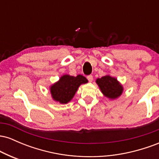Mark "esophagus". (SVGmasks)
<instances>
[{
	"mask_svg": "<svg viewBox=\"0 0 159 159\" xmlns=\"http://www.w3.org/2000/svg\"><path fill=\"white\" fill-rule=\"evenodd\" d=\"M87 80H88V81L90 82H92L93 80V75H91L87 76Z\"/></svg>",
	"mask_w": 159,
	"mask_h": 159,
	"instance_id": "obj_1",
	"label": "esophagus"
}]
</instances>
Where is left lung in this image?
I'll return each mask as SVG.
<instances>
[{
  "label": "left lung",
  "mask_w": 159,
  "mask_h": 159,
  "mask_svg": "<svg viewBox=\"0 0 159 159\" xmlns=\"http://www.w3.org/2000/svg\"><path fill=\"white\" fill-rule=\"evenodd\" d=\"M96 83L99 87L102 93L105 96L111 99L119 97L123 91L122 86L115 78L110 75H105L96 80Z\"/></svg>",
  "instance_id": "obj_1"
}]
</instances>
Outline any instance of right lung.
Wrapping results in <instances>:
<instances>
[{"label":"right lung","instance_id":"add662e5","mask_svg":"<svg viewBox=\"0 0 159 159\" xmlns=\"http://www.w3.org/2000/svg\"><path fill=\"white\" fill-rule=\"evenodd\" d=\"M87 78L81 75L76 77L64 75L51 87L53 99L61 104H66L73 98L79 86L87 83Z\"/></svg>","mask_w":159,"mask_h":159}]
</instances>
